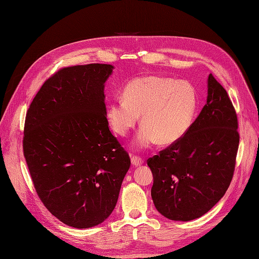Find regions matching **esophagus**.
<instances>
[{
  "instance_id": "1",
  "label": "esophagus",
  "mask_w": 259,
  "mask_h": 259,
  "mask_svg": "<svg viewBox=\"0 0 259 259\" xmlns=\"http://www.w3.org/2000/svg\"><path fill=\"white\" fill-rule=\"evenodd\" d=\"M131 164L133 167H139V166H142L144 164V160L138 156H134L132 155L131 156Z\"/></svg>"
}]
</instances>
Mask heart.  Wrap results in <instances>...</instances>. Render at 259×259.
Masks as SVG:
<instances>
[{"label":"heart","instance_id":"heart-1","mask_svg":"<svg viewBox=\"0 0 259 259\" xmlns=\"http://www.w3.org/2000/svg\"><path fill=\"white\" fill-rule=\"evenodd\" d=\"M196 108V93L187 81L147 75L131 79L122 98L109 104L107 119L116 134L125 137L141 116L143 126L134 145L147 149L157 142L166 146L182 140L192 125Z\"/></svg>","mask_w":259,"mask_h":259}]
</instances>
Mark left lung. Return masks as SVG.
Returning <instances> with one entry per match:
<instances>
[{"label":"left lung","instance_id":"1","mask_svg":"<svg viewBox=\"0 0 259 259\" xmlns=\"http://www.w3.org/2000/svg\"><path fill=\"white\" fill-rule=\"evenodd\" d=\"M207 103L185 137L148 159L156 210L171 221H193L225 195L238 150L237 116L225 88L212 74Z\"/></svg>","mask_w":259,"mask_h":259}]
</instances>
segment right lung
I'll list each match as a JSON object with an SVG mask.
<instances>
[{"label": "right lung", "mask_w": 259, "mask_h": 259, "mask_svg": "<svg viewBox=\"0 0 259 259\" xmlns=\"http://www.w3.org/2000/svg\"><path fill=\"white\" fill-rule=\"evenodd\" d=\"M113 69L63 68L40 87L26 115L23 149L36 193L53 216L77 229L110 216L131 164L108 127L105 84Z\"/></svg>", "instance_id": "right-lung-1"}]
</instances>
